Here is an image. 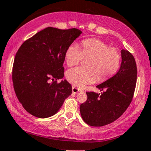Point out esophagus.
<instances>
[{"mask_svg":"<svg viewBox=\"0 0 151 151\" xmlns=\"http://www.w3.org/2000/svg\"><path fill=\"white\" fill-rule=\"evenodd\" d=\"M80 91V90H79L78 88H75V87H74V86L72 87V93H74V94H77V93H78Z\"/></svg>","mask_w":151,"mask_h":151,"instance_id":"esophagus-1","label":"esophagus"}]
</instances>
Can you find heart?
I'll list each match as a JSON object with an SVG mask.
<instances>
[{"label":"heart","mask_w":151,"mask_h":151,"mask_svg":"<svg viewBox=\"0 0 151 151\" xmlns=\"http://www.w3.org/2000/svg\"><path fill=\"white\" fill-rule=\"evenodd\" d=\"M82 49L76 43L68 47L65 53L66 64L72 66L80 63L83 57L92 59L89 68L76 67L67 71L66 77L74 86L83 88L97 80V74L101 80L112 76L119 67L121 56L118 50L98 39H86L82 41Z\"/></svg>","instance_id":"b5f03b06"}]
</instances>
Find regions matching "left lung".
<instances>
[{"instance_id":"1","label":"left lung","mask_w":151,"mask_h":151,"mask_svg":"<svg viewBox=\"0 0 151 151\" xmlns=\"http://www.w3.org/2000/svg\"><path fill=\"white\" fill-rule=\"evenodd\" d=\"M122 63L116 74L97 85L102 93L87 92L88 99L80 105V114L85 123L102 127L116 120L129 106L137 81V66L133 55L121 50Z\"/></svg>"}]
</instances>
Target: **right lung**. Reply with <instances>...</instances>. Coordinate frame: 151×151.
Wrapping results in <instances>:
<instances>
[{"label":"right lung","mask_w":151,"mask_h":151,"mask_svg":"<svg viewBox=\"0 0 151 151\" xmlns=\"http://www.w3.org/2000/svg\"><path fill=\"white\" fill-rule=\"evenodd\" d=\"M82 33L80 29L47 27L25 41L14 58L12 80L24 109L38 118H47L59 111L72 93L63 78V63L68 47ZM52 79H61L60 83Z\"/></svg>","instance_id":"add662e5"}]
</instances>
